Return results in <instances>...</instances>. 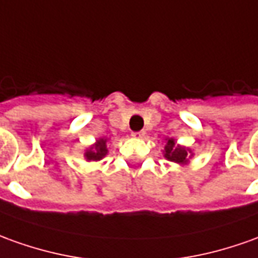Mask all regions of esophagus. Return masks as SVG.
<instances>
[{
  "label": "esophagus",
  "instance_id": "34e87169",
  "mask_svg": "<svg viewBox=\"0 0 258 258\" xmlns=\"http://www.w3.org/2000/svg\"><path fill=\"white\" fill-rule=\"evenodd\" d=\"M145 135H146V133L143 132V131H142V132H133L132 133V136L135 138V139H143V138H145Z\"/></svg>",
  "mask_w": 258,
  "mask_h": 258
}]
</instances>
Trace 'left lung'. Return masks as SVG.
<instances>
[{
  "mask_svg": "<svg viewBox=\"0 0 258 258\" xmlns=\"http://www.w3.org/2000/svg\"><path fill=\"white\" fill-rule=\"evenodd\" d=\"M192 153L186 147L175 145L174 139H167V145L164 146V157L177 164H186Z\"/></svg>",
  "mask_w": 258,
  "mask_h": 258,
  "instance_id": "8db88e82",
  "label": "left lung"
}]
</instances>
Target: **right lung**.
I'll use <instances>...</instances> for the list:
<instances>
[{"instance_id": "right-lung-1", "label": "right lung", "mask_w": 258, "mask_h": 258, "mask_svg": "<svg viewBox=\"0 0 258 258\" xmlns=\"http://www.w3.org/2000/svg\"><path fill=\"white\" fill-rule=\"evenodd\" d=\"M108 153V149H106V139L105 138H101V139L97 140L95 145H92L90 149H87L84 153V157L88 161H98V160L104 159Z\"/></svg>"}]
</instances>
